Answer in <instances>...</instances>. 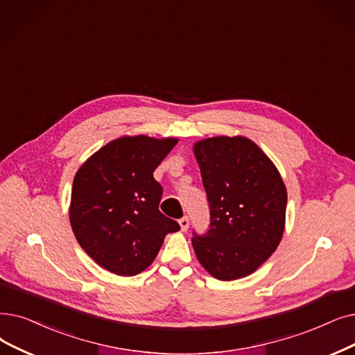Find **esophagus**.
<instances>
[{
  "label": "esophagus",
  "mask_w": 355,
  "mask_h": 355,
  "mask_svg": "<svg viewBox=\"0 0 355 355\" xmlns=\"http://www.w3.org/2000/svg\"><path fill=\"white\" fill-rule=\"evenodd\" d=\"M178 223H180V227H181V230H182V232H186V230L189 229L190 220H189V218H187V216H184V218H181V219L178 220Z\"/></svg>",
  "instance_id": "34e87169"
}]
</instances>
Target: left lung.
I'll use <instances>...</instances> for the list:
<instances>
[{
  "instance_id": "1",
  "label": "left lung",
  "mask_w": 355,
  "mask_h": 355,
  "mask_svg": "<svg viewBox=\"0 0 355 355\" xmlns=\"http://www.w3.org/2000/svg\"><path fill=\"white\" fill-rule=\"evenodd\" d=\"M210 206V229L193 238L202 267L222 282L252 274L279 246L287 190L274 162L245 136H213L193 145Z\"/></svg>"
}]
</instances>
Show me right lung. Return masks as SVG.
<instances>
[{"label":"right lung","instance_id":"obj_1","mask_svg":"<svg viewBox=\"0 0 355 355\" xmlns=\"http://www.w3.org/2000/svg\"><path fill=\"white\" fill-rule=\"evenodd\" d=\"M177 137L125 135L101 146L78 168L69 222L81 248L113 274L130 277L157 258L168 234L180 226L159 211L162 187L155 168Z\"/></svg>","mask_w":355,"mask_h":355}]
</instances>
